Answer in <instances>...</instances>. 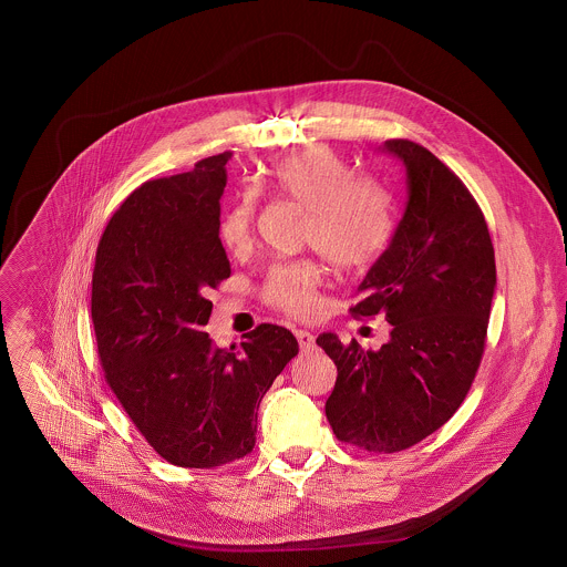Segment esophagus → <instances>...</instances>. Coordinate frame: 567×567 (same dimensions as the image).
<instances>
[{
    "mask_svg": "<svg viewBox=\"0 0 567 567\" xmlns=\"http://www.w3.org/2000/svg\"><path fill=\"white\" fill-rule=\"evenodd\" d=\"M296 339H298V343H300V348L302 350H311L315 346V337L313 332H309V330H296Z\"/></svg>",
    "mask_w": 567,
    "mask_h": 567,
    "instance_id": "esophagus-1",
    "label": "esophagus"
}]
</instances>
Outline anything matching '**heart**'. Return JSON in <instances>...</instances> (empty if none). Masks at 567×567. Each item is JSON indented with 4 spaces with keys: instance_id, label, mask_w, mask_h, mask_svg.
I'll return each instance as SVG.
<instances>
[{
    "instance_id": "heart-1",
    "label": "heart",
    "mask_w": 567,
    "mask_h": 567,
    "mask_svg": "<svg viewBox=\"0 0 567 567\" xmlns=\"http://www.w3.org/2000/svg\"><path fill=\"white\" fill-rule=\"evenodd\" d=\"M267 183L280 197L309 210L307 241L326 260L341 269L374 262L391 237L386 195L372 181L354 178L350 163L328 145L305 147L267 172ZM254 202L239 197L219 219V241L230 252H241L252 241ZM323 285L321 269L311 260L276 262L265 276L267 305L307 317L317 307Z\"/></svg>"
}]
</instances>
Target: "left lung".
Here are the masks:
<instances>
[{
  "instance_id": "left-lung-1",
  "label": "left lung",
  "mask_w": 567,
  "mask_h": 567,
  "mask_svg": "<svg viewBox=\"0 0 567 567\" xmlns=\"http://www.w3.org/2000/svg\"><path fill=\"white\" fill-rule=\"evenodd\" d=\"M382 150L404 165L409 197L350 313L384 315L389 341L374 352L323 332L317 346L337 365L326 400L337 440L391 454L433 435L465 400L485 352L496 256L481 206L433 152L409 138Z\"/></svg>"
}]
</instances>
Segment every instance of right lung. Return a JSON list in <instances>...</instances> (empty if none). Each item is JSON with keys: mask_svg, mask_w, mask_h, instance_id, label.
<instances>
[{"mask_svg": "<svg viewBox=\"0 0 567 567\" xmlns=\"http://www.w3.org/2000/svg\"><path fill=\"white\" fill-rule=\"evenodd\" d=\"M230 152L147 181L111 217L95 254L91 317L104 377L127 417L172 465L210 470L252 452L258 404L298 354L260 323L241 348L204 326L208 291L230 276L219 199Z\"/></svg>", "mask_w": 567, "mask_h": 567, "instance_id": "add662e5", "label": "right lung"}]
</instances>
